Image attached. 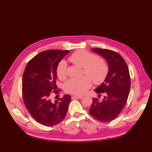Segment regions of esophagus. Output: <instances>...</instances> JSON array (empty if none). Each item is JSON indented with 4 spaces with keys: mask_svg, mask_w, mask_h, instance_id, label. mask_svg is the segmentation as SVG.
I'll use <instances>...</instances> for the list:
<instances>
[{
    "mask_svg": "<svg viewBox=\"0 0 152 152\" xmlns=\"http://www.w3.org/2000/svg\"><path fill=\"white\" fill-rule=\"evenodd\" d=\"M74 97H75V98H76V99H80L83 98V96H81V95H74Z\"/></svg>",
    "mask_w": 152,
    "mask_h": 152,
    "instance_id": "34e87169",
    "label": "esophagus"
}]
</instances>
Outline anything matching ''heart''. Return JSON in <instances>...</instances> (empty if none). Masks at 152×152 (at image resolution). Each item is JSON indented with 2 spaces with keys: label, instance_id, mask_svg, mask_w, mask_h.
<instances>
[{
  "label": "heart",
  "instance_id": "b5f03b06",
  "mask_svg": "<svg viewBox=\"0 0 152 152\" xmlns=\"http://www.w3.org/2000/svg\"><path fill=\"white\" fill-rule=\"evenodd\" d=\"M69 61L83 69V73L87 76L72 77L65 84L66 92L82 95L88 90L92 81L95 84H100L105 81L109 67L107 61L102 57H96L95 54L85 50H79L74 52L68 58ZM56 74L61 81L67 77V63L61 60L56 69Z\"/></svg>",
  "mask_w": 152,
  "mask_h": 152
}]
</instances>
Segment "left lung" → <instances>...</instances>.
<instances>
[{
	"label": "left lung",
	"instance_id": "8db88e82",
	"mask_svg": "<svg viewBox=\"0 0 152 152\" xmlns=\"http://www.w3.org/2000/svg\"><path fill=\"white\" fill-rule=\"evenodd\" d=\"M91 50L106 59L109 70L105 81L94 90L99 94V98L103 95V99L93 98L89 113L97 120L107 123L115 119L126 105L131 87L129 71L118 53L99 48Z\"/></svg>",
	"mask_w": 152,
	"mask_h": 152
}]
</instances>
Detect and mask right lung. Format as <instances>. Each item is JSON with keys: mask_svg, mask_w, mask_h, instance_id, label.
<instances>
[{"mask_svg": "<svg viewBox=\"0 0 152 152\" xmlns=\"http://www.w3.org/2000/svg\"><path fill=\"white\" fill-rule=\"evenodd\" d=\"M69 50H49L36 55L27 64L23 76L22 94L29 113L39 124L51 127L66 115L71 96L65 95L55 102L52 94H59L56 69Z\"/></svg>", "mask_w": 152, "mask_h": 152, "instance_id": "1", "label": "right lung"}]
</instances>
